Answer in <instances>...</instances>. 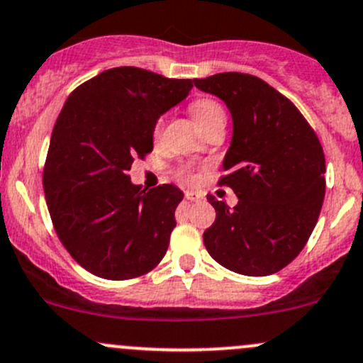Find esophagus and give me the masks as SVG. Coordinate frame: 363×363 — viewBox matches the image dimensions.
<instances>
[{
    "label": "esophagus",
    "instance_id": "34e87169",
    "mask_svg": "<svg viewBox=\"0 0 363 363\" xmlns=\"http://www.w3.org/2000/svg\"><path fill=\"white\" fill-rule=\"evenodd\" d=\"M186 200L189 201H200L201 196L198 193H194V191H186Z\"/></svg>",
    "mask_w": 363,
    "mask_h": 363
}]
</instances>
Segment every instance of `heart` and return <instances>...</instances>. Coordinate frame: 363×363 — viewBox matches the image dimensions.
<instances>
[{
  "label": "heart",
  "mask_w": 363,
  "mask_h": 363,
  "mask_svg": "<svg viewBox=\"0 0 363 363\" xmlns=\"http://www.w3.org/2000/svg\"><path fill=\"white\" fill-rule=\"evenodd\" d=\"M191 115H193L194 122L198 123V127H200L203 133H206V130H210L215 125H220V123L225 125V111L222 108L220 103H217L215 99L201 98L193 101V105H191ZM162 123L163 122L160 118L157 122V125H155V136L160 134ZM181 174L186 175L188 179H194V174L188 169H182Z\"/></svg>",
  "instance_id": "1"
}]
</instances>
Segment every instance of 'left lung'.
Here are the masks:
<instances>
[{"mask_svg":"<svg viewBox=\"0 0 363 363\" xmlns=\"http://www.w3.org/2000/svg\"><path fill=\"white\" fill-rule=\"evenodd\" d=\"M194 86L225 103L233 139L218 186L236 193L229 208L208 194L217 212L203 241L215 262L242 276H270L308 241L325 194V158L300 110L262 79L224 72Z\"/></svg>","mask_w":363,"mask_h":363,"instance_id":"1","label":"left lung"}]
</instances>
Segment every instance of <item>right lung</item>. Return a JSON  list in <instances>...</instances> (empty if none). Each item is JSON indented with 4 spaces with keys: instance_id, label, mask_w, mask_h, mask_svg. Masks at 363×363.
Returning a JSON list of instances; mask_svg holds the SVG:
<instances>
[{
    "instance_id": "obj_1",
    "label": "right lung",
    "mask_w": 363,
    "mask_h": 363,
    "mask_svg": "<svg viewBox=\"0 0 363 363\" xmlns=\"http://www.w3.org/2000/svg\"><path fill=\"white\" fill-rule=\"evenodd\" d=\"M191 87V79L117 67L72 91L63 105L43 188L60 241L87 272L110 281L139 277L167 253L184 194L174 184L143 189L129 170L153 150L160 115Z\"/></svg>"
}]
</instances>
